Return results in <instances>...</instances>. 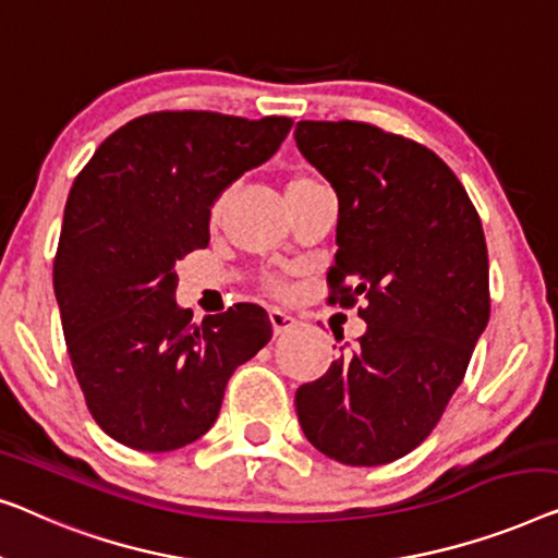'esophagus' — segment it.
Segmentation results:
<instances>
[{
    "label": "esophagus",
    "mask_w": 558,
    "mask_h": 558,
    "mask_svg": "<svg viewBox=\"0 0 558 558\" xmlns=\"http://www.w3.org/2000/svg\"><path fill=\"white\" fill-rule=\"evenodd\" d=\"M270 324H272V331L276 333H286L290 328L298 326L295 316H290L288 311H280V308H270Z\"/></svg>",
    "instance_id": "1"
}]
</instances>
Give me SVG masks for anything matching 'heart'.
I'll list each match as a JSON object with an SVG mask.
<instances>
[{
    "label": "heart",
    "instance_id": "obj_1",
    "mask_svg": "<svg viewBox=\"0 0 558 558\" xmlns=\"http://www.w3.org/2000/svg\"><path fill=\"white\" fill-rule=\"evenodd\" d=\"M298 182H311V179H308V177H295L293 182H290V184H298ZM290 184H288V186H290ZM225 202H227V192H219L217 197L211 199V204H209V219H211V222H217L219 215H222ZM270 288L276 290V293H286V290H288V288H286V282H282V280H272V282H270Z\"/></svg>",
    "mask_w": 558,
    "mask_h": 558
}]
</instances>
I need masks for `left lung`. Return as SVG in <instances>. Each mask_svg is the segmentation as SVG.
Wrapping results in <instances>:
<instances>
[{
  "label": "left lung",
  "mask_w": 558,
  "mask_h": 558,
  "mask_svg": "<svg viewBox=\"0 0 558 558\" xmlns=\"http://www.w3.org/2000/svg\"><path fill=\"white\" fill-rule=\"evenodd\" d=\"M295 144L339 194L328 303L366 333L295 391L308 442L343 465L404 458L437 427L490 318L488 247L435 151L361 121H298Z\"/></svg>",
  "instance_id": "8db88e82"
}]
</instances>
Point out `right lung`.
<instances>
[{
    "instance_id": "add662e5",
    "label": "right lung",
    "mask_w": 558,
    "mask_h": 558,
    "mask_svg": "<svg viewBox=\"0 0 558 558\" xmlns=\"http://www.w3.org/2000/svg\"><path fill=\"white\" fill-rule=\"evenodd\" d=\"M293 121L156 111L113 131L75 177L52 286L70 364L116 442L169 452L215 425L240 364L272 339L260 305L194 324L177 263L209 242V204L278 151Z\"/></svg>"
}]
</instances>
